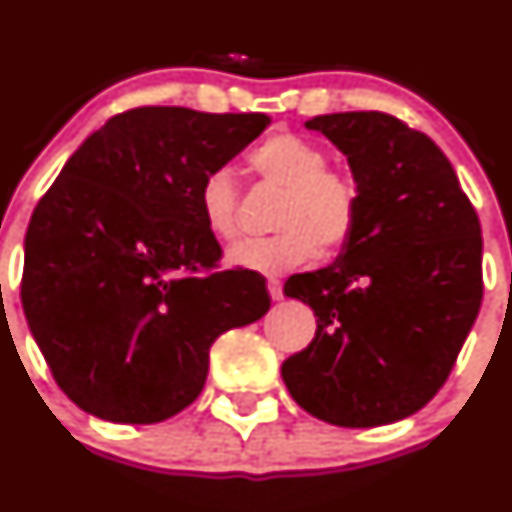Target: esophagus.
Returning <instances> with one entry per match:
<instances>
[{
	"instance_id": "obj_1",
	"label": "esophagus",
	"mask_w": 512,
	"mask_h": 512,
	"mask_svg": "<svg viewBox=\"0 0 512 512\" xmlns=\"http://www.w3.org/2000/svg\"><path fill=\"white\" fill-rule=\"evenodd\" d=\"M267 289H270V297L275 299V302H280V299L285 297V294H282V282L277 280V277H270V280H267Z\"/></svg>"
}]
</instances>
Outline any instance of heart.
Wrapping results in <instances>:
<instances>
[{"mask_svg": "<svg viewBox=\"0 0 512 512\" xmlns=\"http://www.w3.org/2000/svg\"><path fill=\"white\" fill-rule=\"evenodd\" d=\"M327 151L294 133H277L247 156L252 175L282 190L265 240H245L230 247L227 262L260 275L285 272L334 255L349 245L359 223V188L344 170L332 168ZM198 205L208 232L218 240H235L240 232V188L225 165L213 168L198 190Z\"/></svg>", "mask_w": 512, "mask_h": 512, "instance_id": "heart-1", "label": "heart"}]
</instances>
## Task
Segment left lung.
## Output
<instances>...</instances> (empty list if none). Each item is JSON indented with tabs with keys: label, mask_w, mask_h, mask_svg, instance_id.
I'll return each instance as SVG.
<instances>
[{
	"label": "left lung",
	"mask_w": 512,
	"mask_h": 512,
	"mask_svg": "<svg viewBox=\"0 0 512 512\" xmlns=\"http://www.w3.org/2000/svg\"><path fill=\"white\" fill-rule=\"evenodd\" d=\"M352 168L359 223L342 255L285 282L317 317L282 364L307 414L371 428L416 414L446 384L483 299V237L451 160L379 111L314 116Z\"/></svg>",
	"instance_id": "obj_1"
}]
</instances>
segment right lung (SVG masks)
<instances>
[{
  "label": "right lung",
  "instance_id": "right-lung-1",
  "mask_svg": "<svg viewBox=\"0 0 512 512\" xmlns=\"http://www.w3.org/2000/svg\"><path fill=\"white\" fill-rule=\"evenodd\" d=\"M265 113L141 106L108 118L61 168L24 240L22 307L59 389L86 414L158 423L193 404L210 347L270 309L265 280L218 270L205 175Z\"/></svg>",
  "mask_w": 512,
  "mask_h": 512
}]
</instances>
